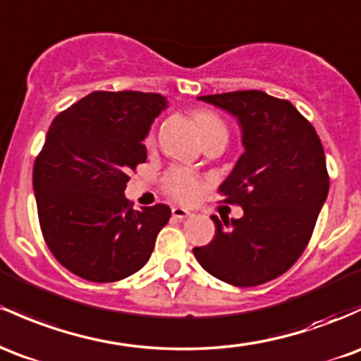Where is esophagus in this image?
Listing matches in <instances>:
<instances>
[{"label": "esophagus", "mask_w": 361, "mask_h": 361, "mask_svg": "<svg viewBox=\"0 0 361 361\" xmlns=\"http://www.w3.org/2000/svg\"><path fill=\"white\" fill-rule=\"evenodd\" d=\"M171 212H173L174 219H180V221L187 219V217L192 216V214H190V211H187V209H183V207H173Z\"/></svg>", "instance_id": "esophagus-1"}]
</instances>
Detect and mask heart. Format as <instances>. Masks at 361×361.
<instances>
[{
  "mask_svg": "<svg viewBox=\"0 0 361 361\" xmlns=\"http://www.w3.org/2000/svg\"><path fill=\"white\" fill-rule=\"evenodd\" d=\"M195 121L199 125V130L204 137V140H211V138L221 135V133H228L224 121L221 120L217 114L209 113V111H199L195 114ZM152 140V137L147 138V142ZM162 187L164 192L174 200L183 202V204H192L199 199L202 192V181L197 174L185 168H171L162 178Z\"/></svg>",
  "mask_w": 361,
  "mask_h": 361,
  "instance_id": "1",
  "label": "heart"
}]
</instances>
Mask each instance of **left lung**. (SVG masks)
Listing matches in <instances>:
<instances>
[{"label":"left lung","instance_id":"1","mask_svg":"<svg viewBox=\"0 0 361 361\" xmlns=\"http://www.w3.org/2000/svg\"><path fill=\"white\" fill-rule=\"evenodd\" d=\"M236 116L241 154L219 193L243 207V217L221 223L193 255L209 274L240 288L276 279L300 259L327 199L329 174L322 142L286 99L262 90L202 96Z\"/></svg>","mask_w":361,"mask_h":361}]
</instances>
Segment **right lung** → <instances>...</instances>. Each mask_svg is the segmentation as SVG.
Wrapping results in <instances>:
<instances>
[{
  "mask_svg": "<svg viewBox=\"0 0 361 361\" xmlns=\"http://www.w3.org/2000/svg\"><path fill=\"white\" fill-rule=\"evenodd\" d=\"M166 106L161 94L97 90L51 123L34 162V193L46 245L73 274L113 283L147 264L171 209L133 211L125 188L147 161L144 138Z\"/></svg>",
  "mask_w": 361,
  "mask_h": 361,
  "instance_id": "right-lung-1",
  "label": "right lung"
}]
</instances>
